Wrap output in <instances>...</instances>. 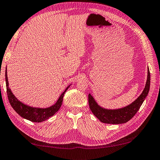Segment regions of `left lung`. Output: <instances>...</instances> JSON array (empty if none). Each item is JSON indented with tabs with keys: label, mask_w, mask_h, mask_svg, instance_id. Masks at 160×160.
<instances>
[{
	"label": "left lung",
	"mask_w": 160,
	"mask_h": 160,
	"mask_svg": "<svg viewBox=\"0 0 160 160\" xmlns=\"http://www.w3.org/2000/svg\"><path fill=\"white\" fill-rule=\"evenodd\" d=\"M150 86V74L149 68H148V76L145 88H144L142 92L141 93V95L133 102H132L131 104L120 108L108 109V108L99 106L98 102L95 101L94 98L91 95L89 94L88 103L92 113L102 122L114 125L125 123L132 119L140 108L143 102L146 98L148 94Z\"/></svg>",
	"instance_id": "obj_1"
}]
</instances>
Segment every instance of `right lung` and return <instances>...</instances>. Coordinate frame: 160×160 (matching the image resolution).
<instances>
[{
  "label": "right lung",
  "instance_id": "obj_1",
  "mask_svg": "<svg viewBox=\"0 0 160 160\" xmlns=\"http://www.w3.org/2000/svg\"><path fill=\"white\" fill-rule=\"evenodd\" d=\"M5 82H6V88H7V94L8 99L10 101L11 106L12 107L14 110L19 114L20 116H22L23 118L28 120L30 121L35 122H41L44 120L49 119L50 117L53 116L57 111L61 108L62 99L64 97L65 92L67 91L69 87L71 86H68L67 88L63 92L61 95L60 96L58 100L56 102L55 104L52 105L49 107L47 108H39L31 107L28 105L25 104L23 102L19 101L15 95L12 92L10 87H9V82L8 79V74H7V68L5 70Z\"/></svg>",
  "mask_w": 160,
  "mask_h": 160
}]
</instances>
